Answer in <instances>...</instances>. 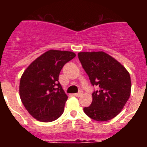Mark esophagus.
<instances>
[{
    "label": "esophagus",
    "instance_id": "34e87169",
    "mask_svg": "<svg viewBox=\"0 0 147 147\" xmlns=\"http://www.w3.org/2000/svg\"><path fill=\"white\" fill-rule=\"evenodd\" d=\"M82 95V92H80V93H74V96L76 97H80V96H81Z\"/></svg>",
    "mask_w": 147,
    "mask_h": 147
}]
</instances>
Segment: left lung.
<instances>
[{"mask_svg": "<svg viewBox=\"0 0 147 147\" xmlns=\"http://www.w3.org/2000/svg\"><path fill=\"white\" fill-rule=\"evenodd\" d=\"M83 68L98 90L92 94L91 105L84 108L88 116L97 121L115 118L124 108L131 93L129 73L115 58L104 51L78 54Z\"/></svg>", "mask_w": 147, "mask_h": 147, "instance_id": "obj_1", "label": "left lung"}]
</instances>
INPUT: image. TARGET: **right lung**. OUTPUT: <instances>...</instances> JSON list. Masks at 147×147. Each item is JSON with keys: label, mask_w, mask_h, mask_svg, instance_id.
Returning <instances> with one entry per match:
<instances>
[{"label": "right lung", "mask_w": 147, "mask_h": 147, "mask_svg": "<svg viewBox=\"0 0 147 147\" xmlns=\"http://www.w3.org/2000/svg\"><path fill=\"white\" fill-rule=\"evenodd\" d=\"M76 57L68 51L51 50L38 57L22 74L19 86L21 102L37 121H55L64 112L67 100L58 82L62 67Z\"/></svg>", "instance_id": "1"}]
</instances>
